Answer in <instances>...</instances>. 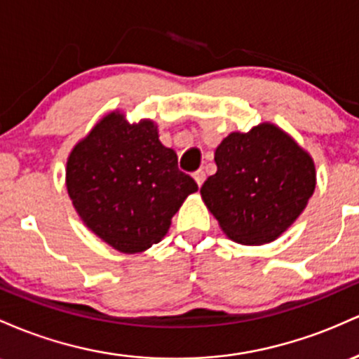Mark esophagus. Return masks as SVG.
<instances>
[{"label": "esophagus", "instance_id": "esophagus-1", "mask_svg": "<svg viewBox=\"0 0 359 359\" xmlns=\"http://www.w3.org/2000/svg\"><path fill=\"white\" fill-rule=\"evenodd\" d=\"M193 178H195L196 184L201 187V184H203V181H205V171H203V169H198V171L193 172Z\"/></svg>", "mask_w": 359, "mask_h": 359}]
</instances>
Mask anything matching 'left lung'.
<instances>
[{"label":"left lung","mask_w":359,"mask_h":359,"mask_svg":"<svg viewBox=\"0 0 359 359\" xmlns=\"http://www.w3.org/2000/svg\"><path fill=\"white\" fill-rule=\"evenodd\" d=\"M215 163L201 198L222 231L241 244L275 241L304 212L316 188L312 158L271 123L225 137Z\"/></svg>","instance_id":"obj_1"}]
</instances>
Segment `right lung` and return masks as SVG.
I'll return each instance as SVG.
<instances>
[{"mask_svg":"<svg viewBox=\"0 0 359 359\" xmlns=\"http://www.w3.org/2000/svg\"><path fill=\"white\" fill-rule=\"evenodd\" d=\"M66 184L83 222L126 255L158 244L184 198L198 190L151 120L128 123L120 114L104 116L72 149Z\"/></svg>","mask_w":359,"mask_h":359,"instance_id":"obj_1","label":"right lung"}]
</instances>
